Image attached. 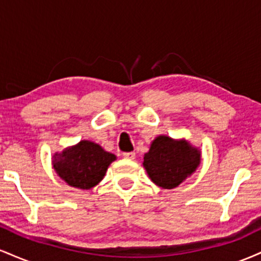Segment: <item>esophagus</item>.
Masks as SVG:
<instances>
[{
	"label": "esophagus",
	"instance_id": "34e87169",
	"mask_svg": "<svg viewBox=\"0 0 261 261\" xmlns=\"http://www.w3.org/2000/svg\"><path fill=\"white\" fill-rule=\"evenodd\" d=\"M122 155H124V158H126V160H134L135 152H124Z\"/></svg>",
	"mask_w": 261,
	"mask_h": 261
}]
</instances>
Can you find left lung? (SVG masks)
I'll list each match as a JSON object with an SVG mask.
<instances>
[{
    "mask_svg": "<svg viewBox=\"0 0 261 261\" xmlns=\"http://www.w3.org/2000/svg\"><path fill=\"white\" fill-rule=\"evenodd\" d=\"M200 164V151L187 141L158 136L143 157V167L158 187L173 189L195 172Z\"/></svg>",
    "mask_w": 261,
    "mask_h": 261,
    "instance_id": "8db88e82",
    "label": "left lung"
}]
</instances>
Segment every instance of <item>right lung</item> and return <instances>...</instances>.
<instances>
[{"label":"right lung","instance_id":"1","mask_svg":"<svg viewBox=\"0 0 261 261\" xmlns=\"http://www.w3.org/2000/svg\"><path fill=\"white\" fill-rule=\"evenodd\" d=\"M113 161H115V155L104 151L99 145L81 141L79 145L54 155L53 166L68 185L87 190L104 178Z\"/></svg>","mask_w":261,"mask_h":261}]
</instances>
